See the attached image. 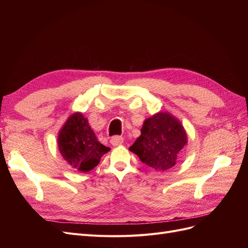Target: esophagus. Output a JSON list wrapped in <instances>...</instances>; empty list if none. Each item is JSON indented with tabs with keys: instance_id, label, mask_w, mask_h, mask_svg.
<instances>
[{
	"instance_id": "1",
	"label": "esophagus",
	"mask_w": 248,
	"mask_h": 248,
	"mask_svg": "<svg viewBox=\"0 0 248 248\" xmlns=\"http://www.w3.org/2000/svg\"><path fill=\"white\" fill-rule=\"evenodd\" d=\"M123 140H124V139H123L122 137L115 136V137L111 138L110 144H111L112 146H115V147H116V146H120V145L123 144Z\"/></svg>"
}]
</instances>
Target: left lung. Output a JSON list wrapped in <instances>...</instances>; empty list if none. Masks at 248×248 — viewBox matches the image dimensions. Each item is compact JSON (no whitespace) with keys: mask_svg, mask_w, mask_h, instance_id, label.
I'll return each instance as SVG.
<instances>
[{"mask_svg":"<svg viewBox=\"0 0 248 248\" xmlns=\"http://www.w3.org/2000/svg\"><path fill=\"white\" fill-rule=\"evenodd\" d=\"M187 145L182 124L169 112H157L145 120L140 136L129 148L141 162L158 171L171 169L177 155Z\"/></svg>","mask_w":248,"mask_h":248,"instance_id":"left-lung-1","label":"left lung"}]
</instances>
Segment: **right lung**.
Segmentation results:
<instances>
[{
	"label": "right lung",
	"mask_w": 248,
	"mask_h": 248,
	"mask_svg": "<svg viewBox=\"0 0 248 248\" xmlns=\"http://www.w3.org/2000/svg\"><path fill=\"white\" fill-rule=\"evenodd\" d=\"M58 147L63 158L82 172L97 167L101 157L110 150L98 141L81 112H74L67 119L59 132Z\"/></svg>",
	"instance_id": "right-lung-1"
}]
</instances>
